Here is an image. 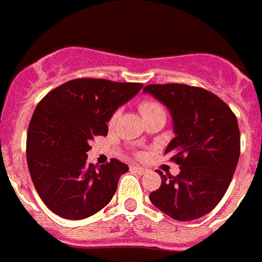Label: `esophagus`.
Listing matches in <instances>:
<instances>
[{"instance_id": "obj_1", "label": "esophagus", "mask_w": 262, "mask_h": 262, "mask_svg": "<svg viewBox=\"0 0 262 262\" xmlns=\"http://www.w3.org/2000/svg\"><path fill=\"white\" fill-rule=\"evenodd\" d=\"M132 169L134 170V171L137 172V174H140V175H144V174H146L147 172V169H145V167H140V166H132Z\"/></svg>"}]
</instances>
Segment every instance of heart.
Listing matches in <instances>:
<instances>
[{"mask_svg":"<svg viewBox=\"0 0 262 262\" xmlns=\"http://www.w3.org/2000/svg\"><path fill=\"white\" fill-rule=\"evenodd\" d=\"M140 112L142 118L150 117V116H156V115H165V109L159 103L154 101V100H144L140 103ZM121 115V111H116L115 115L111 118V125H115L116 121L118 120Z\"/></svg>","mask_w":262,"mask_h":262,"instance_id":"1","label":"heart"}]
</instances>
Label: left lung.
Listing matches in <instances>:
<instances>
[{"mask_svg":"<svg viewBox=\"0 0 262 262\" xmlns=\"http://www.w3.org/2000/svg\"><path fill=\"white\" fill-rule=\"evenodd\" d=\"M169 109L175 137L165 153L179 165L177 177L161 175L150 194L154 206L179 222L199 219L226 194L240 157L237 118L222 99L186 84H149L144 88Z\"/></svg>","mask_w":262,"mask_h":262,"instance_id":"obj_1","label":"left lung"}]
</instances>
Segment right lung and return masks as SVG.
Wrapping results in <instances>:
<instances>
[{
  "mask_svg": "<svg viewBox=\"0 0 262 262\" xmlns=\"http://www.w3.org/2000/svg\"><path fill=\"white\" fill-rule=\"evenodd\" d=\"M140 83L75 79L40 100L27 130L31 181L43 203L63 219L81 220L106 206L128 165L87 162L90 142L106 136L113 113L141 90Z\"/></svg>",
  "mask_w": 262,
  "mask_h": 262,
  "instance_id": "1",
  "label": "right lung"
}]
</instances>
